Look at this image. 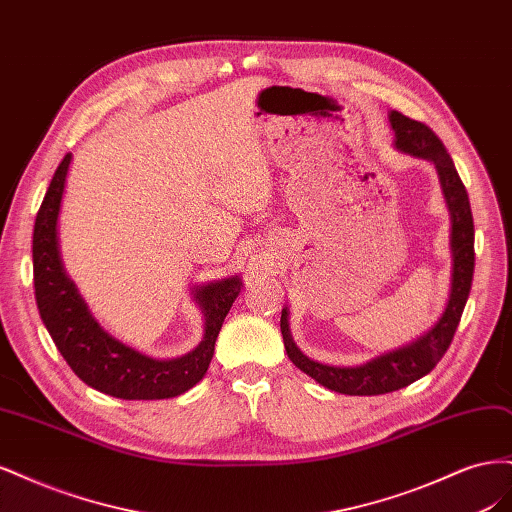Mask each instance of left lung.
<instances>
[{"mask_svg":"<svg viewBox=\"0 0 512 512\" xmlns=\"http://www.w3.org/2000/svg\"><path fill=\"white\" fill-rule=\"evenodd\" d=\"M389 123L395 132L393 147L408 156L421 158L436 166L444 203L451 218V288L444 312L431 327L412 342L395 350L382 352L361 365L342 367L327 365L309 359L301 348L294 344L290 333V312L282 309L280 329L284 337V348L288 359L297 365L303 374L314 378L324 389L342 395H384L404 389V386L427 376L438 365L453 342L457 324L461 320L463 307L470 297L472 275H474V222L470 211V198L457 175V168L448 156L440 138L429 130L425 123L414 121L397 111L389 113Z\"/></svg>","mask_w":512,"mask_h":512,"instance_id":"1","label":"left lung"}]
</instances>
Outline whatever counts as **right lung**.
Masks as SVG:
<instances>
[{
    "mask_svg": "<svg viewBox=\"0 0 512 512\" xmlns=\"http://www.w3.org/2000/svg\"><path fill=\"white\" fill-rule=\"evenodd\" d=\"M72 153L57 166L34 226V288L40 318L70 369L87 386L117 399H168L190 391L205 378L215 339L243 282L239 275L192 288L205 318L203 339L177 359H156L119 342L89 312L59 254L57 220Z\"/></svg>",
    "mask_w": 512,
    "mask_h": 512,
    "instance_id": "right-lung-1",
    "label": "right lung"
}]
</instances>
